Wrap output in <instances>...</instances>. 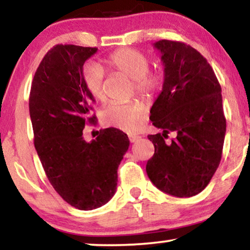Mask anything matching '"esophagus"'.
Masks as SVG:
<instances>
[{
	"label": "esophagus",
	"instance_id": "obj_1",
	"mask_svg": "<svg viewBox=\"0 0 250 250\" xmlns=\"http://www.w3.org/2000/svg\"><path fill=\"white\" fill-rule=\"evenodd\" d=\"M140 138H141V136H138V135H129V141H130L131 143H135V142H137Z\"/></svg>",
	"mask_w": 250,
	"mask_h": 250
}]
</instances>
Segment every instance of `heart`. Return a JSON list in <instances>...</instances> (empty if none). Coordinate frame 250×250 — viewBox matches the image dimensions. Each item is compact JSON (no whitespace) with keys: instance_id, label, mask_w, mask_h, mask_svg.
Returning <instances> with one entry per match:
<instances>
[{"instance_id":"b5f03b06","label":"heart","mask_w":250,"mask_h":250,"mask_svg":"<svg viewBox=\"0 0 250 250\" xmlns=\"http://www.w3.org/2000/svg\"><path fill=\"white\" fill-rule=\"evenodd\" d=\"M106 68L119 71L132 80L136 92L151 97L163 83L159 71H148L150 61L143 53L131 48H120L104 60ZM84 87L94 99H104V70L96 63H87L82 71ZM147 106L141 100L127 103H112L104 109L103 120L106 125L127 132H135L142 127L146 118Z\"/></svg>"}]
</instances>
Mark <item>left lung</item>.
<instances>
[{"mask_svg":"<svg viewBox=\"0 0 250 250\" xmlns=\"http://www.w3.org/2000/svg\"><path fill=\"white\" fill-rule=\"evenodd\" d=\"M163 90L151 107L150 120L163 134L148 135L154 154L146 164L148 179L166 194L191 197L209 185L219 166L226 120L222 87L207 61L191 46L159 40ZM174 131L177 137L165 142Z\"/></svg>","mask_w":250,"mask_h":250,"instance_id":"1","label":"left lung"}]
</instances>
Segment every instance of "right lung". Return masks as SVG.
Listing matches in <instances>:
<instances>
[{"label": "right lung", "instance_id": "right-lung-1", "mask_svg": "<svg viewBox=\"0 0 250 250\" xmlns=\"http://www.w3.org/2000/svg\"><path fill=\"white\" fill-rule=\"evenodd\" d=\"M96 47L56 45L38 67L31 86L30 116L34 146L47 178L71 207L93 210L116 191L118 167L129 147L127 134L107 128L87 143L94 98L82 82L83 65Z\"/></svg>", "mask_w": 250, "mask_h": 250}]
</instances>
